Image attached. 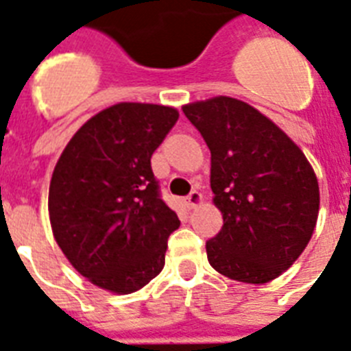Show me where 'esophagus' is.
<instances>
[{"instance_id": "1", "label": "esophagus", "mask_w": 351, "mask_h": 351, "mask_svg": "<svg viewBox=\"0 0 351 351\" xmlns=\"http://www.w3.org/2000/svg\"><path fill=\"white\" fill-rule=\"evenodd\" d=\"M202 202H204V197H202V193H200V191H191L190 195L186 197L188 209L199 208V206L202 204Z\"/></svg>"}]
</instances>
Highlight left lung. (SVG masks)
<instances>
[{
	"mask_svg": "<svg viewBox=\"0 0 351 351\" xmlns=\"http://www.w3.org/2000/svg\"><path fill=\"white\" fill-rule=\"evenodd\" d=\"M211 151L221 230L206 243L218 274L266 284L300 257L318 221L319 186L302 149L274 121L227 95L182 106Z\"/></svg>",
	"mask_w": 351,
	"mask_h": 351,
	"instance_id": "left-lung-1",
	"label": "left lung"
}]
</instances>
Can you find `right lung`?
Instances as JSON below:
<instances>
[{"label": "right lung", "mask_w": 351, "mask_h": 351, "mask_svg": "<svg viewBox=\"0 0 351 351\" xmlns=\"http://www.w3.org/2000/svg\"><path fill=\"white\" fill-rule=\"evenodd\" d=\"M173 106L117 103L69 140L49 182L53 236L88 282L115 295L149 284L181 226L158 193L151 158L178 122Z\"/></svg>", "instance_id": "right-lung-1"}]
</instances>
